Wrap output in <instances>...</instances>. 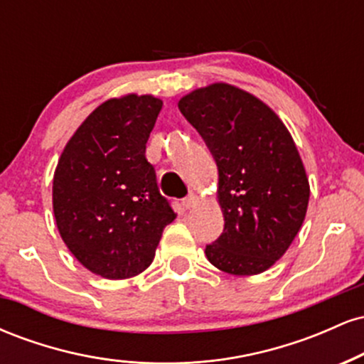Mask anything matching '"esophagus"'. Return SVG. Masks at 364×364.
<instances>
[{
	"mask_svg": "<svg viewBox=\"0 0 364 364\" xmlns=\"http://www.w3.org/2000/svg\"><path fill=\"white\" fill-rule=\"evenodd\" d=\"M196 203H198V196L196 195H188L186 198H183V202H181V205H183V208H193Z\"/></svg>",
	"mask_w": 364,
	"mask_h": 364,
	"instance_id": "34e87169",
	"label": "esophagus"
}]
</instances>
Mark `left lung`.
I'll list each match as a JSON object with an SVG mask.
<instances>
[{
	"mask_svg": "<svg viewBox=\"0 0 364 364\" xmlns=\"http://www.w3.org/2000/svg\"><path fill=\"white\" fill-rule=\"evenodd\" d=\"M178 107L219 171L224 231L207 245L208 262L232 275L265 272L294 241L310 200L289 129L260 99L223 82L190 92Z\"/></svg>",
	"mask_w": 364,
	"mask_h": 364,
	"instance_id": "8db88e82",
	"label": "left lung"
}]
</instances>
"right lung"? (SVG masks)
Returning <instances> with one entry per match:
<instances>
[{
	"label": "right lung",
	"mask_w": 364,
	"mask_h": 364,
	"mask_svg": "<svg viewBox=\"0 0 364 364\" xmlns=\"http://www.w3.org/2000/svg\"><path fill=\"white\" fill-rule=\"evenodd\" d=\"M161 109L154 95L102 102L73 133L54 171L53 210L61 240L104 279L144 272L164 228L176 219L145 157Z\"/></svg>",
	"instance_id": "add662e5"
}]
</instances>
